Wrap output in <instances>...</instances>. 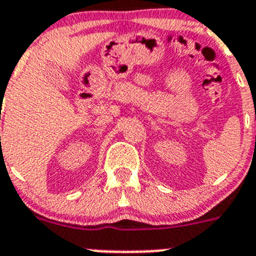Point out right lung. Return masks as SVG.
Instances as JSON below:
<instances>
[{"instance_id":"add662e5","label":"right lung","mask_w":256,"mask_h":256,"mask_svg":"<svg viewBox=\"0 0 256 256\" xmlns=\"http://www.w3.org/2000/svg\"><path fill=\"white\" fill-rule=\"evenodd\" d=\"M1 149H2V148H1Z\"/></svg>"}]
</instances>
